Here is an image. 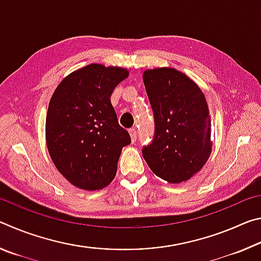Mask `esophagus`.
Instances as JSON below:
<instances>
[{"label":"esophagus","mask_w":261,"mask_h":261,"mask_svg":"<svg viewBox=\"0 0 261 261\" xmlns=\"http://www.w3.org/2000/svg\"><path fill=\"white\" fill-rule=\"evenodd\" d=\"M129 134H130L132 143H136V140H137V130L136 129H130L129 130Z\"/></svg>","instance_id":"esophagus-1"}]
</instances>
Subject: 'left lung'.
<instances>
[{
  "mask_svg": "<svg viewBox=\"0 0 261 261\" xmlns=\"http://www.w3.org/2000/svg\"><path fill=\"white\" fill-rule=\"evenodd\" d=\"M155 132L143 156L158 177L177 184L197 174L212 152L211 115L200 87L174 68L145 70Z\"/></svg>",
  "mask_w": 261,
  "mask_h": 261,
  "instance_id": "1",
  "label": "left lung"
}]
</instances>
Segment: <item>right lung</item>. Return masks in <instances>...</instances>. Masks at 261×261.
Masks as SVG:
<instances>
[{
	"mask_svg": "<svg viewBox=\"0 0 261 261\" xmlns=\"http://www.w3.org/2000/svg\"><path fill=\"white\" fill-rule=\"evenodd\" d=\"M127 69L92 63L68 74L48 106L46 143L57 170L79 189L94 191L112 182L122 148L131 143L110 102Z\"/></svg>",
	"mask_w": 261,
	"mask_h": 261,
	"instance_id": "add662e5",
	"label": "right lung"
}]
</instances>
